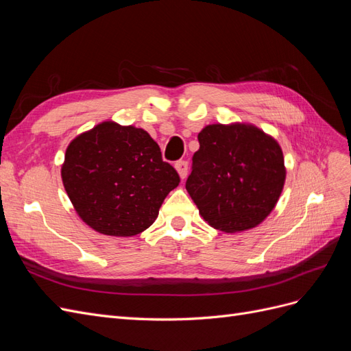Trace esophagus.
Wrapping results in <instances>:
<instances>
[{
  "mask_svg": "<svg viewBox=\"0 0 351 351\" xmlns=\"http://www.w3.org/2000/svg\"><path fill=\"white\" fill-rule=\"evenodd\" d=\"M176 169L178 171L180 177L186 178L187 177V171H189V162L184 161V159H180V161L176 162Z\"/></svg>",
  "mask_w": 351,
  "mask_h": 351,
  "instance_id": "obj_1",
  "label": "esophagus"
}]
</instances>
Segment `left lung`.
I'll return each mask as SVG.
<instances>
[{
	"mask_svg": "<svg viewBox=\"0 0 351 351\" xmlns=\"http://www.w3.org/2000/svg\"><path fill=\"white\" fill-rule=\"evenodd\" d=\"M186 189L210 227H256L275 208L285 182L284 156L271 136L247 124H212L197 134Z\"/></svg>",
	"mask_w": 351,
	"mask_h": 351,
	"instance_id": "obj_1",
	"label": "left lung"
}]
</instances>
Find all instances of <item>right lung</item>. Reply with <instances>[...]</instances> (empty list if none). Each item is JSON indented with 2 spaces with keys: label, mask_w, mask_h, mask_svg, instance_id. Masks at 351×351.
Wrapping results in <instances>:
<instances>
[{
  "label": "right lung",
  "mask_w": 351,
  "mask_h": 351,
  "mask_svg": "<svg viewBox=\"0 0 351 351\" xmlns=\"http://www.w3.org/2000/svg\"><path fill=\"white\" fill-rule=\"evenodd\" d=\"M61 177L79 217L101 234L119 237L151 227L164 199L180 183L149 134L112 121L69 145Z\"/></svg>",
  "instance_id": "1"
}]
</instances>
